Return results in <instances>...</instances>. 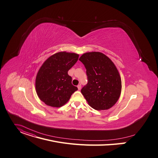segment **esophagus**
<instances>
[{"instance_id": "esophagus-1", "label": "esophagus", "mask_w": 158, "mask_h": 158, "mask_svg": "<svg viewBox=\"0 0 158 158\" xmlns=\"http://www.w3.org/2000/svg\"><path fill=\"white\" fill-rule=\"evenodd\" d=\"M77 88H78L79 90H80V89H81V84H79V85H77Z\"/></svg>"}]
</instances>
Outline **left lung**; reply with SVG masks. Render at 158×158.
Listing matches in <instances>:
<instances>
[{
	"label": "left lung",
	"instance_id": "8db88e82",
	"mask_svg": "<svg viewBox=\"0 0 158 158\" xmlns=\"http://www.w3.org/2000/svg\"><path fill=\"white\" fill-rule=\"evenodd\" d=\"M79 60L86 69L88 82L81 93L88 104L97 110L111 108L119 99L122 89L116 66L106 55L97 52L84 53Z\"/></svg>",
	"mask_w": 158,
	"mask_h": 158
}]
</instances>
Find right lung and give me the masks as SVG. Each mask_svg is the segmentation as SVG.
<instances>
[{
	"label": "right lung",
	"mask_w": 158,
	"mask_h": 158,
	"mask_svg": "<svg viewBox=\"0 0 158 158\" xmlns=\"http://www.w3.org/2000/svg\"><path fill=\"white\" fill-rule=\"evenodd\" d=\"M78 58V54L61 52L52 55L43 64L35 82L36 93L43 102L52 107H60L77 90L72 84L68 71Z\"/></svg>",
	"instance_id": "add662e5"
}]
</instances>
